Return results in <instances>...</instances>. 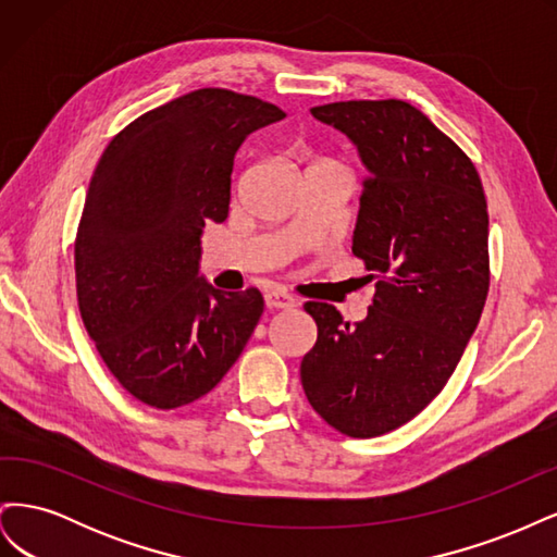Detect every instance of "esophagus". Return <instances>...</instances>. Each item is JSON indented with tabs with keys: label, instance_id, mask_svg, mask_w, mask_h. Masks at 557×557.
I'll list each match as a JSON object with an SVG mask.
<instances>
[{
	"label": "esophagus",
	"instance_id": "esophagus-1",
	"mask_svg": "<svg viewBox=\"0 0 557 557\" xmlns=\"http://www.w3.org/2000/svg\"><path fill=\"white\" fill-rule=\"evenodd\" d=\"M264 305H267V309H293L295 299L288 293L272 290V293L264 295Z\"/></svg>",
	"mask_w": 557,
	"mask_h": 557
}]
</instances>
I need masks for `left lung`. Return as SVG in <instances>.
<instances>
[{
  "mask_svg": "<svg viewBox=\"0 0 557 557\" xmlns=\"http://www.w3.org/2000/svg\"><path fill=\"white\" fill-rule=\"evenodd\" d=\"M358 146L362 181L352 256L376 293L346 323L307 301L318 339L301 387L336 432L369 440L409 423L444 391L491 288L487 205L474 162L401 99H352L311 109Z\"/></svg>",
  "mask_w": 557,
  "mask_h": 557,
  "instance_id": "8db88e82",
  "label": "left lung"
}]
</instances>
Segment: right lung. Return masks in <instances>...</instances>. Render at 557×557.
I'll return each mask as SVG.
<instances>
[{"instance_id":"obj_1","label":"right lung","mask_w":557,"mask_h":557,"mask_svg":"<svg viewBox=\"0 0 557 557\" xmlns=\"http://www.w3.org/2000/svg\"><path fill=\"white\" fill-rule=\"evenodd\" d=\"M285 117L225 88L172 99L115 134L97 162L74 242L78 311L125 391L172 411L211 393L264 311L258 288L199 278V234L230 211L234 153Z\"/></svg>"}]
</instances>
